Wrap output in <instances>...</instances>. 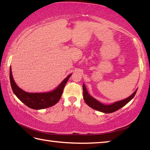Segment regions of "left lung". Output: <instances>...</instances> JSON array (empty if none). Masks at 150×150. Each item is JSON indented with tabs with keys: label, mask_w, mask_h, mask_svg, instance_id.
Here are the masks:
<instances>
[{
	"label": "left lung",
	"mask_w": 150,
	"mask_h": 150,
	"mask_svg": "<svg viewBox=\"0 0 150 150\" xmlns=\"http://www.w3.org/2000/svg\"><path fill=\"white\" fill-rule=\"evenodd\" d=\"M83 98H84L85 102L88 106H89L91 108H92L95 110L98 111L102 112L105 113H111L114 112L116 110H119V109L123 107L124 105H126L127 103L130 102V101L132 99L134 96H135L137 90L135 91L132 95H130L129 97L125 98V99L117 101L110 105H103V103H100L99 101L96 100L94 98L93 96H91L88 93L87 88H86L85 85H83Z\"/></svg>",
	"instance_id": "8db88e82"
}]
</instances>
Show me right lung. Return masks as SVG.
Masks as SVG:
<instances>
[{"label":"right lung","mask_w":150,"mask_h":150,"mask_svg":"<svg viewBox=\"0 0 150 150\" xmlns=\"http://www.w3.org/2000/svg\"><path fill=\"white\" fill-rule=\"evenodd\" d=\"M71 75V74L68 75L60 83V85L52 91L47 93H27L18 87V86L14 82L13 77H12L11 67L10 68V81H11V87L13 93L19 98V100H21L27 106L35 110L46 108L55 105L61 98L63 88Z\"/></svg>","instance_id":"1"}]
</instances>
